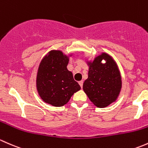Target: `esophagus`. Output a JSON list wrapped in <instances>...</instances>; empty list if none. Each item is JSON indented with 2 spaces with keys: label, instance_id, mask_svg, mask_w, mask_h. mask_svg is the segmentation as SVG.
<instances>
[{
  "label": "esophagus",
  "instance_id": "obj_1",
  "mask_svg": "<svg viewBox=\"0 0 148 148\" xmlns=\"http://www.w3.org/2000/svg\"><path fill=\"white\" fill-rule=\"evenodd\" d=\"M78 83H79V85H80V87H81V88H83V80H80V81H79Z\"/></svg>",
  "mask_w": 148,
  "mask_h": 148
}]
</instances>
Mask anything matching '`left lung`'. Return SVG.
<instances>
[{
    "label": "left lung",
    "instance_id": "1",
    "mask_svg": "<svg viewBox=\"0 0 148 148\" xmlns=\"http://www.w3.org/2000/svg\"><path fill=\"white\" fill-rule=\"evenodd\" d=\"M106 63H101L102 60ZM88 77L83 90L97 108H106L116 101L122 88V79L117 63L112 57L102 53L92 61H88Z\"/></svg>",
    "mask_w": 148,
    "mask_h": 148
}]
</instances>
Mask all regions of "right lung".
I'll list each match as a JSON object with an SVG mask.
<instances>
[{
  "mask_svg": "<svg viewBox=\"0 0 148 148\" xmlns=\"http://www.w3.org/2000/svg\"><path fill=\"white\" fill-rule=\"evenodd\" d=\"M71 56V55H70ZM69 56L61 51L48 52L41 60L36 77L38 92L45 103L55 107L68 103L80 86L67 68Z\"/></svg>",
  "mask_w": 148,
  "mask_h": 148,
  "instance_id": "right-lung-1",
  "label": "right lung"
}]
</instances>
